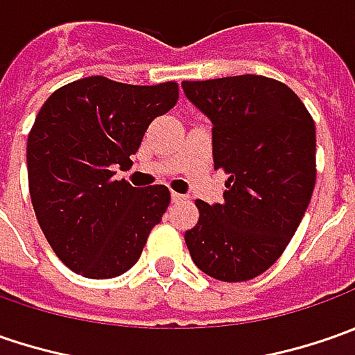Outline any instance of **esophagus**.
<instances>
[{"mask_svg":"<svg viewBox=\"0 0 355 355\" xmlns=\"http://www.w3.org/2000/svg\"><path fill=\"white\" fill-rule=\"evenodd\" d=\"M185 199H187V196H182V193H175V191L171 193V201H175V203H178V201H185Z\"/></svg>","mask_w":355,"mask_h":355,"instance_id":"esophagus-1","label":"esophagus"}]
</instances>
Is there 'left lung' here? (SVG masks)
I'll return each instance as SVG.
<instances>
[{
    "label": "left lung",
    "instance_id": "obj_1",
    "mask_svg": "<svg viewBox=\"0 0 355 355\" xmlns=\"http://www.w3.org/2000/svg\"><path fill=\"white\" fill-rule=\"evenodd\" d=\"M211 120L213 164L229 180L223 203L196 201L185 245L205 275L243 282L275 265L294 237L316 184V128L306 106L261 75L184 80Z\"/></svg>",
    "mask_w": 355,
    "mask_h": 355
}]
</instances>
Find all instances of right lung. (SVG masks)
Segmentation results:
<instances>
[{
  "instance_id": "add662e5",
  "label": "right lung",
  "mask_w": 355,
  "mask_h": 355,
  "mask_svg": "<svg viewBox=\"0 0 355 355\" xmlns=\"http://www.w3.org/2000/svg\"><path fill=\"white\" fill-rule=\"evenodd\" d=\"M175 103V83L87 76L55 90L39 110L27 138L31 203L49 245L76 275L114 279L138 263L170 189L116 182L114 168L132 166L152 120Z\"/></svg>"
}]
</instances>
